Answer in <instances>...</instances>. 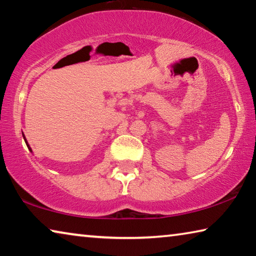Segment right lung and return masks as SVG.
Instances as JSON below:
<instances>
[{"label": "right lung", "instance_id": "1", "mask_svg": "<svg viewBox=\"0 0 256 256\" xmlns=\"http://www.w3.org/2000/svg\"><path fill=\"white\" fill-rule=\"evenodd\" d=\"M22 136H24V142H26V144H27V146H28V149L30 150V151H32V148H30V146L28 144V142H27V140H26V136H24V134L22 133Z\"/></svg>", "mask_w": 256, "mask_h": 256}]
</instances>
